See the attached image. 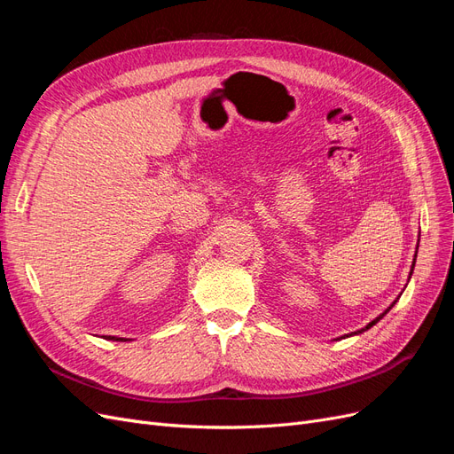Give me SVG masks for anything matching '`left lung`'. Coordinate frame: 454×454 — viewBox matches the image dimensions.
<instances>
[{
    "label": "left lung",
    "mask_w": 454,
    "mask_h": 454,
    "mask_svg": "<svg viewBox=\"0 0 454 454\" xmlns=\"http://www.w3.org/2000/svg\"><path fill=\"white\" fill-rule=\"evenodd\" d=\"M417 252H419V244H417ZM417 252H415V259H413V265H411V270H409V280H411V274H413V270H415V263H417ZM400 295H402V294H400ZM400 295H397V297H395V301H392V305H390V307H388L387 310H384L382 314H379L375 320H371V322H369V324H367L365 327L358 329V332H354V333H348V335H345V337H352V335H358V333H364V332H367V329H371V327H373V325H375V324H377L379 320H382V318H384V314H387V312H388V310H390V309H392V307H394V305L397 303V299H400ZM340 339H342V337H340Z\"/></svg>",
    "instance_id": "left-lung-1"
}]
</instances>
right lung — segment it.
<instances>
[{
	"label": "right lung",
	"instance_id": "add662e5",
	"mask_svg": "<svg viewBox=\"0 0 454 454\" xmlns=\"http://www.w3.org/2000/svg\"><path fill=\"white\" fill-rule=\"evenodd\" d=\"M104 339H107V340H119V342H125V340H130V339H125V337H114V335H107V337H104Z\"/></svg>",
	"mask_w": 454,
	"mask_h": 454
}]
</instances>
